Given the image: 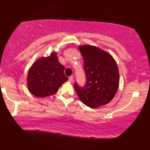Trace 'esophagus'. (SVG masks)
Returning <instances> with one entry per match:
<instances>
[{
	"label": "esophagus",
	"mask_w": 150,
	"mask_h": 150,
	"mask_svg": "<svg viewBox=\"0 0 150 150\" xmlns=\"http://www.w3.org/2000/svg\"><path fill=\"white\" fill-rule=\"evenodd\" d=\"M68 81H69L70 83H72V82H74V76H71L69 77V78H68Z\"/></svg>",
	"instance_id": "34e87169"
}]
</instances>
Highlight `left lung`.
I'll return each mask as SVG.
<instances>
[{"label":"left lung","instance_id":"1","mask_svg":"<svg viewBox=\"0 0 150 150\" xmlns=\"http://www.w3.org/2000/svg\"><path fill=\"white\" fill-rule=\"evenodd\" d=\"M83 59L86 74V85L80 88L77 83L74 89L82 103L91 108L109 103L119 86V68L111 54L99 47L83 45L79 46Z\"/></svg>","mask_w":150,"mask_h":150}]
</instances>
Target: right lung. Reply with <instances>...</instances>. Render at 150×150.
I'll return each instance as SVG.
<instances>
[{"label":"right lung","instance_id":"right-lung-1","mask_svg":"<svg viewBox=\"0 0 150 150\" xmlns=\"http://www.w3.org/2000/svg\"><path fill=\"white\" fill-rule=\"evenodd\" d=\"M64 67L59 61L56 52L41 57L29 69L27 86L30 92L38 98L53 95L68 80Z\"/></svg>","mask_w":150,"mask_h":150}]
</instances>
